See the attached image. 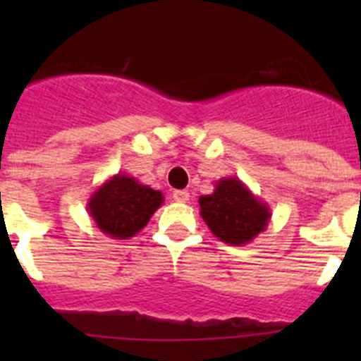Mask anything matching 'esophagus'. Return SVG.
I'll use <instances>...</instances> for the list:
<instances>
[{
    "label": "esophagus",
    "instance_id": "1",
    "mask_svg": "<svg viewBox=\"0 0 361 361\" xmlns=\"http://www.w3.org/2000/svg\"><path fill=\"white\" fill-rule=\"evenodd\" d=\"M173 199H175V202L184 204V202H188V200H190V193H188L186 190H175L173 191Z\"/></svg>",
    "mask_w": 361,
    "mask_h": 361
}]
</instances>
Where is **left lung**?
Masks as SVG:
<instances>
[{
	"label": "left lung",
	"mask_w": 361,
	"mask_h": 361,
	"mask_svg": "<svg viewBox=\"0 0 361 361\" xmlns=\"http://www.w3.org/2000/svg\"><path fill=\"white\" fill-rule=\"evenodd\" d=\"M199 206L209 231L229 245L250 244L271 220L267 202L253 195L237 177L220 178L212 195L200 197Z\"/></svg>",
	"instance_id": "left-lung-1"
}]
</instances>
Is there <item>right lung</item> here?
I'll return each instance as SVG.
<instances>
[{
  "instance_id": "add662e5",
  "label": "right lung",
  "mask_w": 361,
  "mask_h": 361,
  "mask_svg": "<svg viewBox=\"0 0 361 361\" xmlns=\"http://www.w3.org/2000/svg\"><path fill=\"white\" fill-rule=\"evenodd\" d=\"M164 202L159 190L135 177L117 173L104 180L86 204L88 215L104 235L116 240L135 237Z\"/></svg>"
}]
</instances>
